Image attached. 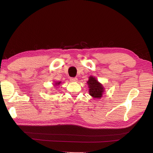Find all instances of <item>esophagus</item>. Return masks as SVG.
Wrapping results in <instances>:
<instances>
[{
    "instance_id": "34e87169",
    "label": "esophagus",
    "mask_w": 153,
    "mask_h": 153,
    "mask_svg": "<svg viewBox=\"0 0 153 153\" xmlns=\"http://www.w3.org/2000/svg\"><path fill=\"white\" fill-rule=\"evenodd\" d=\"M70 80H71V82H77V78H76V77H71V78H70Z\"/></svg>"
}]
</instances>
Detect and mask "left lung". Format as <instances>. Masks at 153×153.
I'll return each mask as SVG.
<instances>
[{"mask_svg": "<svg viewBox=\"0 0 153 153\" xmlns=\"http://www.w3.org/2000/svg\"><path fill=\"white\" fill-rule=\"evenodd\" d=\"M89 94L93 98L100 100L105 91V88L95 77L90 76L87 81Z\"/></svg>", "mask_w": 153, "mask_h": 153, "instance_id": "left-lung-1", "label": "left lung"}]
</instances>
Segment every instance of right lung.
I'll return each mask as SVG.
<instances>
[{"label": "right lung", "instance_id": "obj_1", "mask_svg": "<svg viewBox=\"0 0 153 153\" xmlns=\"http://www.w3.org/2000/svg\"><path fill=\"white\" fill-rule=\"evenodd\" d=\"M62 83V82H60V81H57V82H55V83H54V86H58V85H60V84Z\"/></svg>", "mask_w": 153, "mask_h": 153}]
</instances>
